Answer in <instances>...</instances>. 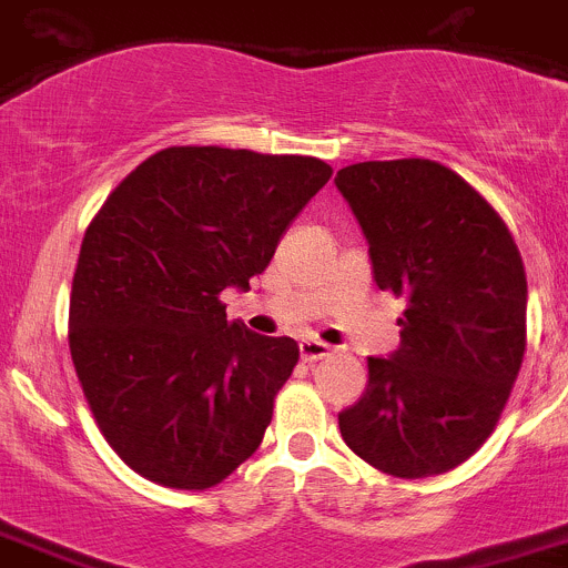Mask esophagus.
<instances>
[{"label":"esophagus","mask_w":568,"mask_h":568,"mask_svg":"<svg viewBox=\"0 0 568 568\" xmlns=\"http://www.w3.org/2000/svg\"><path fill=\"white\" fill-rule=\"evenodd\" d=\"M333 355V346H327L324 341H316V338H302L300 341V357L305 363H316V361H324V357Z\"/></svg>","instance_id":"34e87169"}]
</instances>
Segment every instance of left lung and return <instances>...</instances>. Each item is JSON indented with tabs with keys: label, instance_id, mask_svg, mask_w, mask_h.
<instances>
[{
	"label": "left lung",
	"instance_id": "8db88e82",
	"mask_svg": "<svg viewBox=\"0 0 568 568\" xmlns=\"http://www.w3.org/2000/svg\"><path fill=\"white\" fill-rule=\"evenodd\" d=\"M379 291L405 300L399 349L368 357L366 394L338 413L346 447L385 475L433 477L486 444L527 346V277L499 213L436 161L335 174Z\"/></svg>",
	"mask_w": 568,
	"mask_h": 568
}]
</instances>
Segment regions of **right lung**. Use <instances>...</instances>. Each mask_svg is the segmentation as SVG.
I'll return each mask as SVG.
<instances>
[{
	"label": "right lung",
	"instance_id": "obj_1",
	"mask_svg": "<svg viewBox=\"0 0 568 568\" xmlns=\"http://www.w3.org/2000/svg\"><path fill=\"white\" fill-rule=\"evenodd\" d=\"M333 169L318 158L169 146L132 169L88 224L69 349L113 453L152 483L205 491L263 442L294 338L227 322Z\"/></svg>",
	"mask_w": 568,
	"mask_h": 568
}]
</instances>
